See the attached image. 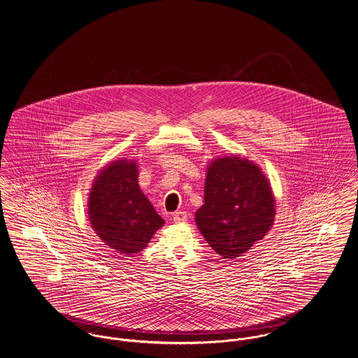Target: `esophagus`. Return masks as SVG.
<instances>
[{"instance_id":"34e87169","label":"esophagus","mask_w":358,"mask_h":358,"mask_svg":"<svg viewBox=\"0 0 358 358\" xmlns=\"http://www.w3.org/2000/svg\"><path fill=\"white\" fill-rule=\"evenodd\" d=\"M186 218H187V215H186V212H182V210L176 212L173 215V221L174 222H184V221H186Z\"/></svg>"}]
</instances>
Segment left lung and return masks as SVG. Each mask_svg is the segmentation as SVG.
<instances>
[{"label":"left lung","mask_w":358,"mask_h":358,"mask_svg":"<svg viewBox=\"0 0 358 358\" xmlns=\"http://www.w3.org/2000/svg\"><path fill=\"white\" fill-rule=\"evenodd\" d=\"M274 215L272 187L257 165L241 157L212 161L196 224L221 258L243 256L266 236Z\"/></svg>","instance_id":"1"}]
</instances>
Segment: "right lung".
I'll use <instances>...</instances> for the list:
<instances>
[{
    "instance_id": "1",
    "label": "right lung",
    "mask_w": 358,
    "mask_h": 358,
    "mask_svg": "<svg viewBox=\"0 0 358 358\" xmlns=\"http://www.w3.org/2000/svg\"><path fill=\"white\" fill-rule=\"evenodd\" d=\"M89 220L101 240L122 255L141 252L164 225L138 186L137 164L127 159L109 164L96 177Z\"/></svg>"
}]
</instances>
